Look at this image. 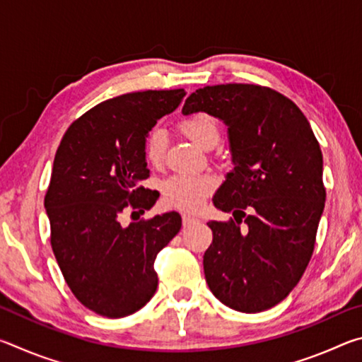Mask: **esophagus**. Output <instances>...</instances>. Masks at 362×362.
<instances>
[{
    "instance_id": "1",
    "label": "esophagus",
    "mask_w": 362,
    "mask_h": 362,
    "mask_svg": "<svg viewBox=\"0 0 362 362\" xmlns=\"http://www.w3.org/2000/svg\"><path fill=\"white\" fill-rule=\"evenodd\" d=\"M194 222H196V218L192 217V216H188V214H183V216H182L183 226H189V225L194 223Z\"/></svg>"
}]
</instances>
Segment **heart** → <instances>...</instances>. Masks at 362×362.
<instances>
[{
    "label": "heart",
    "mask_w": 362,
    "mask_h": 362,
    "mask_svg": "<svg viewBox=\"0 0 362 362\" xmlns=\"http://www.w3.org/2000/svg\"><path fill=\"white\" fill-rule=\"evenodd\" d=\"M179 131L188 140L203 150H212L222 140V127L216 116L206 112H196L183 116L179 121ZM168 150V137L163 129L155 127L145 137L144 151L151 166L164 161ZM216 188V179L207 174H177L163 182L161 192L168 204L179 209L198 211L207 194Z\"/></svg>",
    "instance_id": "heart-1"
}]
</instances>
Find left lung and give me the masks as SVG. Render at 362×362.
<instances>
[{"instance_id":"left-lung-1","label":"left lung","mask_w":362,"mask_h":362,"mask_svg":"<svg viewBox=\"0 0 362 362\" xmlns=\"http://www.w3.org/2000/svg\"><path fill=\"white\" fill-rule=\"evenodd\" d=\"M182 112L223 119L235 163L212 199L235 218L207 223L206 283L233 310L265 311L289 296L313 255L326 201L320 144L302 110L267 86H206Z\"/></svg>"}]
</instances>
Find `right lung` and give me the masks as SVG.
Segmentation results:
<instances>
[{
    "label": "right lung",
    "mask_w": 362,
    "mask_h": 362,
    "mask_svg": "<svg viewBox=\"0 0 362 362\" xmlns=\"http://www.w3.org/2000/svg\"><path fill=\"white\" fill-rule=\"evenodd\" d=\"M183 97V89L113 97L73 121L60 140L45 196L52 252L73 296L100 316L124 317L150 302L156 255L180 231L177 212L127 226L119 220L156 203L158 194L140 185L150 177L145 137Z\"/></svg>",
    "instance_id": "obj_1"
}]
</instances>
